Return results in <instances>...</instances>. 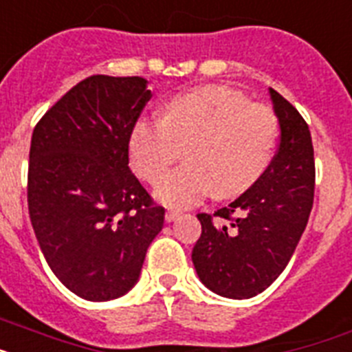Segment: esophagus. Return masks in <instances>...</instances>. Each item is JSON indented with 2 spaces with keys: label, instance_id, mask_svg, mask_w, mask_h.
Returning <instances> with one entry per match:
<instances>
[{
  "label": "esophagus",
  "instance_id": "1",
  "mask_svg": "<svg viewBox=\"0 0 352 352\" xmlns=\"http://www.w3.org/2000/svg\"><path fill=\"white\" fill-rule=\"evenodd\" d=\"M179 214H181L179 211H166V214H164V220H166L168 223H171V221H175L177 218H179Z\"/></svg>",
  "mask_w": 352,
  "mask_h": 352
}]
</instances>
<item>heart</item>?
<instances>
[{
	"label": "heart",
	"instance_id": "obj_1",
	"mask_svg": "<svg viewBox=\"0 0 352 352\" xmlns=\"http://www.w3.org/2000/svg\"><path fill=\"white\" fill-rule=\"evenodd\" d=\"M277 118L240 91L204 85L164 105L162 120H143L132 129L129 150L138 175L155 182L186 148V165L155 186L168 208H193L208 195L231 199L261 179L274 155Z\"/></svg>",
	"mask_w": 352,
	"mask_h": 352
}]
</instances>
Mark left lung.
Listing matches in <instances>:
<instances>
[{
    "mask_svg": "<svg viewBox=\"0 0 352 352\" xmlns=\"http://www.w3.org/2000/svg\"><path fill=\"white\" fill-rule=\"evenodd\" d=\"M279 121V148L258 182L227 208L197 214L202 234L191 252L209 290L227 299H250L281 276L299 243L315 191L311 134L299 111L270 87Z\"/></svg>",
    "mask_w": 352,
    "mask_h": 352,
    "instance_id": "8db88e82",
    "label": "left lung"
}]
</instances>
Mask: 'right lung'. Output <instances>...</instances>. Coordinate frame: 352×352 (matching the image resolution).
Returning <instances> with one entry per match:
<instances>
[{
    "mask_svg": "<svg viewBox=\"0 0 352 352\" xmlns=\"http://www.w3.org/2000/svg\"><path fill=\"white\" fill-rule=\"evenodd\" d=\"M141 76L94 75L34 129L28 211L46 263L85 300H112L140 281L164 223L129 168V141L150 100Z\"/></svg>",
    "mask_w": 352,
    "mask_h": 352,
    "instance_id": "obj_1",
    "label": "right lung"
}]
</instances>
